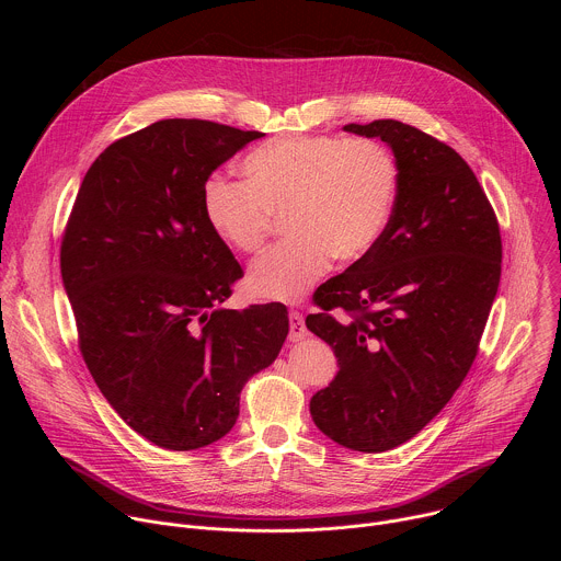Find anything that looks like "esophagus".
<instances>
[{"instance_id":"34e87169","label":"esophagus","mask_w":561,"mask_h":561,"mask_svg":"<svg viewBox=\"0 0 561 561\" xmlns=\"http://www.w3.org/2000/svg\"><path fill=\"white\" fill-rule=\"evenodd\" d=\"M288 322H290L288 340H290L293 344H297V342H301V340H306V337H308V331H306V324H304V317H301L297 310H293V312H290Z\"/></svg>"}]
</instances>
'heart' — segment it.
Listing matches in <instances>:
<instances>
[{
	"mask_svg": "<svg viewBox=\"0 0 561 561\" xmlns=\"http://www.w3.org/2000/svg\"><path fill=\"white\" fill-rule=\"evenodd\" d=\"M247 182L208 175L202 208L210 230L239 253L255 255L277 219L286 242L262 255L249 290L295 301L333 257L357 262L381 239L399 193V164L377 139L297 135L253 148L242 162Z\"/></svg>",
	"mask_w": 561,
	"mask_h": 561,
	"instance_id": "b5f03b06",
	"label": "heart"
}]
</instances>
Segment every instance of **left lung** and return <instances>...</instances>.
<instances>
[{
	"label": "left lung",
	"mask_w": 561,
	"mask_h": 561,
	"mask_svg": "<svg viewBox=\"0 0 561 561\" xmlns=\"http://www.w3.org/2000/svg\"><path fill=\"white\" fill-rule=\"evenodd\" d=\"M344 130L392 148L399 193L377 247L312 295L306 327L333 346L340 373L312 394L310 415L333 442L383 453L415 437L466 379L497 295L502 234L448 144L397 119Z\"/></svg>",
	"instance_id": "left-lung-1"
}]
</instances>
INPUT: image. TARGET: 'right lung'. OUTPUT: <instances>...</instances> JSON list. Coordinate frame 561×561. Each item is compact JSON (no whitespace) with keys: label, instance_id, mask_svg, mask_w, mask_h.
I'll return each instance as SVG.
<instances>
[{"label":"right lung","instance_id":"add662e5","mask_svg":"<svg viewBox=\"0 0 561 561\" xmlns=\"http://www.w3.org/2000/svg\"><path fill=\"white\" fill-rule=\"evenodd\" d=\"M262 135L206 119L130 133L95 159L61 234L79 353L117 415L159 448L221 439L244 383L288 335L279 301L221 308L244 271L202 208L206 178Z\"/></svg>","mask_w":561,"mask_h":561}]
</instances>
